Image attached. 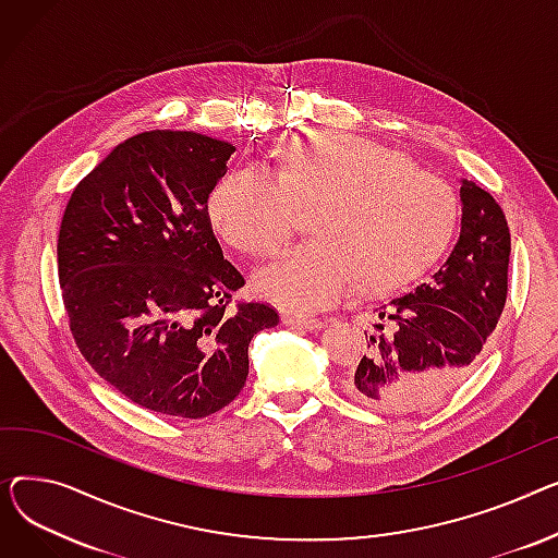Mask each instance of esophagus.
Instances as JSON below:
<instances>
[{"instance_id": "1", "label": "esophagus", "mask_w": 558, "mask_h": 558, "mask_svg": "<svg viewBox=\"0 0 558 558\" xmlns=\"http://www.w3.org/2000/svg\"><path fill=\"white\" fill-rule=\"evenodd\" d=\"M281 322H283L286 326H298V329H306V331H317V329H322V326H324L322 319H315V317H300V315H290V313H286V315L281 317Z\"/></svg>"}]
</instances>
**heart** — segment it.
<instances>
[{
	"label": "heart",
	"instance_id": "b5f03b06",
	"mask_svg": "<svg viewBox=\"0 0 558 558\" xmlns=\"http://www.w3.org/2000/svg\"><path fill=\"white\" fill-rule=\"evenodd\" d=\"M272 178L222 175L207 195V218L236 252L264 258L306 211L311 243L260 270L252 288L288 311H315L351 286L385 298L428 272L448 252L460 201L439 178L414 171L399 150L355 135H286L270 150Z\"/></svg>",
	"mask_w": 558,
	"mask_h": 558
}]
</instances>
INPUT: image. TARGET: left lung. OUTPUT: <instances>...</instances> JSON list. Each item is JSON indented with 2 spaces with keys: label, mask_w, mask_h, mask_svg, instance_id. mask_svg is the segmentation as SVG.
Masks as SVG:
<instances>
[{
  "label": "left lung",
  "mask_w": 558,
  "mask_h": 558,
  "mask_svg": "<svg viewBox=\"0 0 558 558\" xmlns=\"http://www.w3.org/2000/svg\"><path fill=\"white\" fill-rule=\"evenodd\" d=\"M462 232L430 283L376 308L349 397L389 412L439 403L475 369L507 302L511 236L494 195L462 180Z\"/></svg>",
  "instance_id": "8db88e82"
}]
</instances>
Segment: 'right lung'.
<instances>
[{"label": "right lung", "mask_w": 558, "mask_h": 558, "mask_svg": "<svg viewBox=\"0 0 558 558\" xmlns=\"http://www.w3.org/2000/svg\"><path fill=\"white\" fill-rule=\"evenodd\" d=\"M236 148L186 130L119 144L74 189L58 234L70 329L94 372L133 403L203 418L247 380L252 338L279 324L239 304L241 272L222 258L207 195Z\"/></svg>", "instance_id": "add662e5"}]
</instances>
